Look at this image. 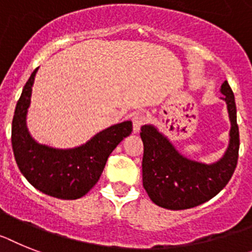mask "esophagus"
Listing matches in <instances>:
<instances>
[{
    "mask_svg": "<svg viewBox=\"0 0 252 252\" xmlns=\"http://www.w3.org/2000/svg\"><path fill=\"white\" fill-rule=\"evenodd\" d=\"M146 122H147V115L143 113H137L136 115L133 116V132H139L141 126H142Z\"/></svg>",
    "mask_w": 252,
    "mask_h": 252,
    "instance_id": "obj_1",
    "label": "esophagus"
}]
</instances>
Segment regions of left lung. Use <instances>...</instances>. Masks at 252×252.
Here are the masks:
<instances>
[{
  "mask_svg": "<svg viewBox=\"0 0 252 252\" xmlns=\"http://www.w3.org/2000/svg\"><path fill=\"white\" fill-rule=\"evenodd\" d=\"M220 94L227 103L230 130L227 150L218 161L205 164L186 158L155 126L145 124L141 128L143 187L158 206L169 210L198 206L217 196L232 178L237 166L240 134L234 94L227 80Z\"/></svg>",
  "mask_w": 252,
  "mask_h": 252,
  "instance_id": "left-lung-1",
  "label": "left lung"
}]
</instances>
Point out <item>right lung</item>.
Returning a JSON list of instances; mask_svg holds the SVG:
<instances>
[{
	"instance_id": "right-lung-1",
	"label": "right lung",
	"mask_w": 252,
	"mask_h": 252,
	"mask_svg": "<svg viewBox=\"0 0 252 252\" xmlns=\"http://www.w3.org/2000/svg\"><path fill=\"white\" fill-rule=\"evenodd\" d=\"M37 71L38 67L25 83L15 107L11 126L15 160L22 174L38 191L61 200H75L98 182L110 154L132 133V122L114 124L74 149H55L38 143L27 126Z\"/></svg>"
}]
</instances>
